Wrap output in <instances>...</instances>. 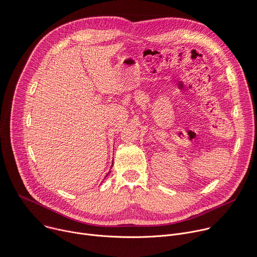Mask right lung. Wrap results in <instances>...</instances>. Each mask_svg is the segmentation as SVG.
Returning <instances> with one entry per match:
<instances>
[{
  "label": "right lung",
  "mask_w": 257,
  "mask_h": 257,
  "mask_svg": "<svg viewBox=\"0 0 257 257\" xmlns=\"http://www.w3.org/2000/svg\"><path fill=\"white\" fill-rule=\"evenodd\" d=\"M111 167H112V166H111ZM109 172H110V171H109ZM109 172H108V173H107V174H106V176H105V177H107V176H108V174H109Z\"/></svg>",
  "instance_id": "add662e5"
}]
</instances>
